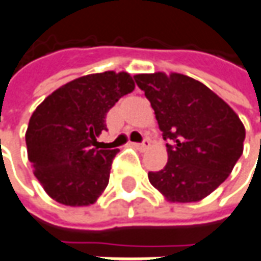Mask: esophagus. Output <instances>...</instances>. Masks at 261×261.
Instances as JSON below:
<instances>
[{
    "label": "esophagus",
    "mask_w": 261,
    "mask_h": 261,
    "mask_svg": "<svg viewBox=\"0 0 261 261\" xmlns=\"http://www.w3.org/2000/svg\"><path fill=\"white\" fill-rule=\"evenodd\" d=\"M134 146L136 149H139V150H146L150 146V141H149V138H145L141 143H134Z\"/></svg>",
    "instance_id": "esophagus-1"
}]
</instances>
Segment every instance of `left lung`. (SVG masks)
Returning a JSON list of instances; mask_svg holds the SVG:
<instances>
[{
  "label": "left lung",
  "instance_id": "left-lung-1",
  "mask_svg": "<svg viewBox=\"0 0 261 261\" xmlns=\"http://www.w3.org/2000/svg\"><path fill=\"white\" fill-rule=\"evenodd\" d=\"M153 108L168 163L149 182L173 203L199 202L231 173L246 138L237 113L207 86L182 73L135 75Z\"/></svg>",
  "mask_w": 261,
  "mask_h": 261
}]
</instances>
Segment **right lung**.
Instances as JSON below:
<instances>
[{"label": "right lung", "mask_w": 261, "mask_h": 261, "mask_svg": "<svg viewBox=\"0 0 261 261\" xmlns=\"http://www.w3.org/2000/svg\"><path fill=\"white\" fill-rule=\"evenodd\" d=\"M135 89L127 72L91 73L46 96L25 134L34 175L54 200L89 206L107 189L118 149H99L107 113Z\"/></svg>", "instance_id": "1"}]
</instances>
